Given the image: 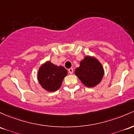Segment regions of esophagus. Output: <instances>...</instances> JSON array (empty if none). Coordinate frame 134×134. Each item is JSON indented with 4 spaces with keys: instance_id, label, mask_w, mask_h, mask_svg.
<instances>
[{
    "instance_id": "1",
    "label": "esophagus",
    "mask_w": 134,
    "mask_h": 134,
    "mask_svg": "<svg viewBox=\"0 0 134 134\" xmlns=\"http://www.w3.org/2000/svg\"><path fill=\"white\" fill-rule=\"evenodd\" d=\"M73 71H74V70H73V69H72V68H70V69H69L68 72H69V74H72V73H73Z\"/></svg>"
}]
</instances>
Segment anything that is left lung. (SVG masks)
<instances>
[{
	"label": "left lung",
	"instance_id": "obj_1",
	"mask_svg": "<svg viewBox=\"0 0 134 134\" xmlns=\"http://www.w3.org/2000/svg\"><path fill=\"white\" fill-rule=\"evenodd\" d=\"M104 71L102 64L97 58L86 56L80 62V65L75 70V74L84 85L94 87L100 83Z\"/></svg>",
	"mask_w": 134,
	"mask_h": 134
}]
</instances>
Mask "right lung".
I'll use <instances>...</instances> for the list:
<instances>
[{
	"label": "right lung",
	"mask_w": 134,
	"mask_h": 134,
	"mask_svg": "<svg viewBox=\"0 0 134 134\" xmlns=\"http://www.w3.org/2000/svg\"><path fill=\"white\" fill-rule=\"evenodd\" d=\"M67 74V70L64 67L57 66L48 61L39 68L37 79L44 89L52 92L60 88Z\"/></svg>",
	"instance_id": "1"
}]
</instances>
